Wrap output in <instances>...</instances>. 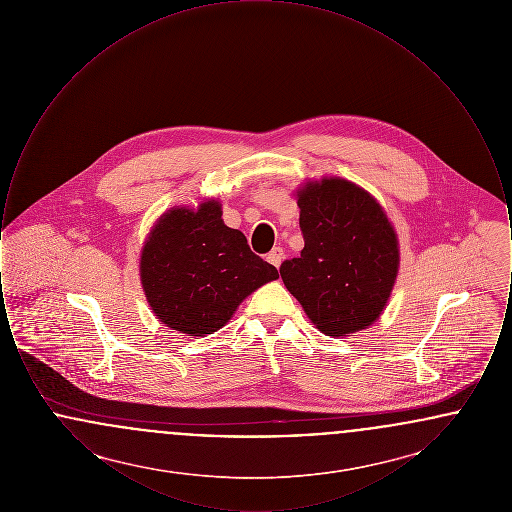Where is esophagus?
Masks as SVG:
<instances>
[{
  "label": "esophagus",
  "instance_id": "1",
  "mask_svg": "<svg viewBox=\"0 0 512 512\" xmlns=\"http://www.w3.org/2000/svg\"><path fill=\"white\" fill-rule=\"evenodd\" d=\"M267 261L272 265V267H280V265H282V261H284V251H282L280 247H274V249L268 253Z\"/></svg>",
  "mask_w": 512,
  "mask_h": 512
}]
</instances>
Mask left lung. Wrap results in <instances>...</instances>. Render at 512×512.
<instances>
[{
  "label": "left lung",
  "mask_w": 512,
  "mask_h": 512,
  "mask_svg": "<svg viewBox=\"0 0 512 512\" xmlns=\"http://www.w3.org/2000/svg\"><path fill=\"white\" fill-rule=\"evenodd\" d=\"M305 247L280 276L318 330L343 338L374 324L399 272V240L376 197L340 176L297 192Z\"/></svg>",
  "instance_id": "8db88e82"
}]
</instances>
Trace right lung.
I'll return each instance as SVG.
<instances>
[{"label": "right lung", "mask_w": 512, "mask_h": 512, "mask_svg": "<svg viewBox=\"0 0 512 512\" xmlns=\"http://www.w3.org/2000/svg\"><path fill=\"white\" fill-rule=\"evenodd\" d=\"M278 278L244 234L222 220L219 199L176 205L147 234L140 280L153 315L172 330L203 338L220 330L247 295Z\"/></svg>", "instance_id": "right-lung-1"}]
</instances>
